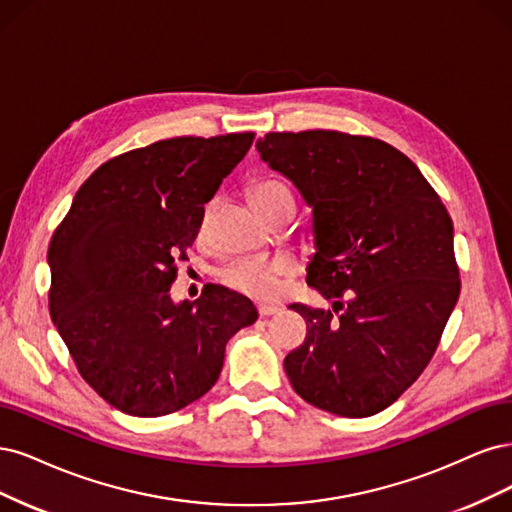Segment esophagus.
Returning <instances> with one entry per match:
<instances>
[{"mask_svg":"<svg viewBox=\"0 0 512 512\" xmlns=\"http://www.w3.org/2000/svg\"><path fill=\"white\" fill-rule=\"evenodd\" d=\"M257 312H259L261 319H268V317L278 315V308H276V306H270V304H259V306H257Z\"/></svg>","mask_w":512,"mask_h":512,"instance_id":"1","label":"esophagus"}]
</instances>
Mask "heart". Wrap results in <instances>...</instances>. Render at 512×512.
<instances>
[{
	"label": "heart",
	"mask_w": 512,
	"mask_h": 512,
	"mask_svg": "<svg viewBox=\"0 0 512 512\" xmlns=\"http://www.w3.org/2000/svg\"><path fill=\"white\" fill-rule=\"evenodd\" d=\"M249 200L261 217H268L280 202L291 200V191L278 180H259V183L249 187ZM208 214L210 206L202 210L200 223H197V236L200 238L206 234ZM293 272V261L287 257H249L234 261L221 278L229 289L249 295L253 300L270 302L280 293L283 280Z\"/></svg>",
	"instance_id": "heart-1"
}]
</instances>
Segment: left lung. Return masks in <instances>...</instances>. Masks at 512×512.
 <instances>
[{
  "instance_id": "8db88e82",
  "label": "left lung",
  "mask_w": 512,
  "mask_h": 512,
  "mask_svg": "<svg viewBox=\"0 0 512 512\" xmlns=\"http://www.w3.org/2000/svg\"><path fill=\"white\" fill-rule=\"evenodd\" d=\"M268 166L312 208L306 283L332 308H291L306 338L285 357L295 393L340 417L391 406L434 357L461 280L453 221L398 148L332 129L270 131Z\"/></svg>"
}]
</instances>
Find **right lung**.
<instances>
[{
    "label": "right lung",
    "instance_id": "add662e5",
    "mask_svg": "<svg viewBox=\"0 0 512 512\" xmlns=\"http://www.w3.org/2000/svg\"><path fill=\"white\" fill-rule=\"evenodd\" d=\"M253 140L180 136L108 159L48 244L51 319L80 376L125 415L161 417L200 400L227 340L257 321L249 298L219 285L195 302L170 298L204 204Z\"/></svg>",
    "mask_w": 512,
    "mask_h": 512
}]
</instances>
